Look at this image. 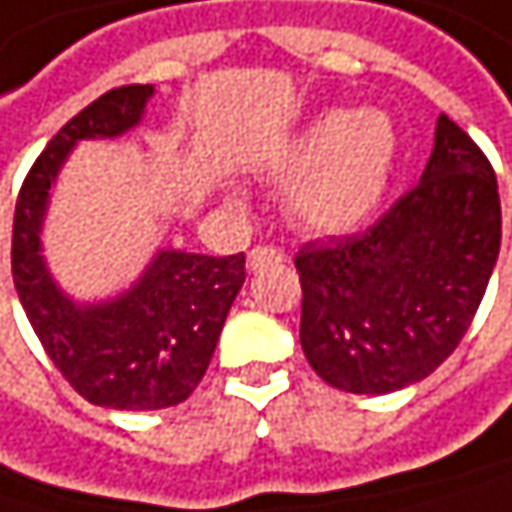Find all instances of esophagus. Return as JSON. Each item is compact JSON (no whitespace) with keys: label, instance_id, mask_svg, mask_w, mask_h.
I'll use <instances>...</instances> for the list:
<instances>
[{"label":"esophagus","instance_id":"esophagus-1","mask_svg":"<svg viewBox=\"0 0 512 512\" xmlns=\"http://www.w3.org/2000/svg\"><path fill=\"white\" fill-rule=\"evenodd\" d=\"M284 255L278 252V249H272V246H255L249 257H246V269L249 272H257V269H263V266H272V263H281Z\"/></svg>","mask_w":512,"mask_h":512}]
</instances>
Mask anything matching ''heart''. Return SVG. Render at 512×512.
<instances>
[{"label":"heart","instance_id":"obj_1","mask_svg":"<svg viewBox=\"0 0 512 512\" xmlns=\"http://www.w3.org/2000/svg\"><path fill=\"white\" fill-rule=\"evenodd\" d=\"M398 161V131L384 111H325L275 155L290 219L316 237L363 228L387 199Z\"/></svg>","mask_w":512,"mask_h":512}]
</instances>
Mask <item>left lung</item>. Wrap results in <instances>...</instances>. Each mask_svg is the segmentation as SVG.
<instances>
[{
	"instance_id": "left-lung-1",
	"label": "left lung",
	"mask_w": 512,
	"mask_h": 512,
	"mask_svg": "<svg viewBox=\"0 0 512 512\" xmlns=\"http://www.w3.org/2000/svg\"><path fill=\"white\" fill-rule=\"evenodd\" d=\"M501 249L495 172L440 114L419 184L369 231L302 246V340L313 372L384 395L428 378L457 349Z\"/></svg>"
}]
</instances>
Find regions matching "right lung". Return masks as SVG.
<instances>
[{
	"instance_id": "1",
	"label": "right lung",
	"mask_w": 512,
	"mask_h": 512,
	"mask_svg": "<svg viewBox=\"0 0 512 512\" xmlns=\"http://www.w3.org/2000/svg\"><path fill=\"white\" fill-rule=\"evenodd\" d=\"M152 96V84H128L72 117L34 161L14 213L11 269L25 316L61 375L111 410H163L193 393L246 281L243 252L208 257L169 246L102 302H78L55 281L43 222L64 163L81 140H117L137 128Z\"/></svg>"
}]
</instances>
